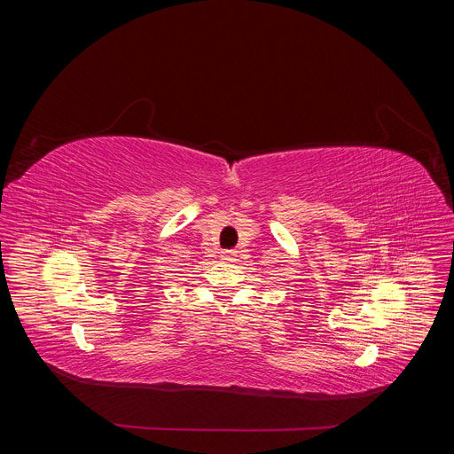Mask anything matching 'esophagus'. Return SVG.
<instances>
[{
    "mask_svg": "<svg viewBox=\"0 0 454 454\" xmlns=\"http://www.w3.org/2000/svg\"><path fill=\"white\" fill-rule=\"evenodd\" d=\"M223 261H228V262H233V261H237V251H233V249L223 251Z\"/></svg>",
    "mask_w": 454,
    "mask_h": 454,
    "instance_id": "obj_1",
    "label": "esophagus"
}]
</instances>
